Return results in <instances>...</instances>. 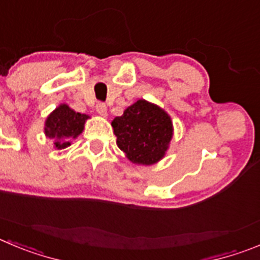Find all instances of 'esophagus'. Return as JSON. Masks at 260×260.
Segmentation results:
<instances>
[{
    "instance_id": "obj_1",
    "label": "esophagus",
    "mask_w": 260,
    "mask_h": 260,
    "mask_svg": "<svg viewBox=\"0 0 260 260\" xmlns=\"http://www.w3.org/2000/svg\"><path fill=\"white\" fill-rule=\"evenodd\" d=\"M95 108H96V112L99 114H101V116H104V117H106L107 116V106L104 103H102V102H99V103L96 104V107H95Z\"/></svg>"
}]
</instances>
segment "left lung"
<instances>
[{
	"mask_svg": "<svg viewBox=\"0 0 260 260\" xmlns=\"http://www.w3.org/2000/svg\"><path fill=\"white\" fill-rule=\"evenodd\" d=\"M117 146L133 164L152 165L162 158L173 137L169 114L148 102L138 101L112 121Z\"/></svg>",
	"mask_w": 260,
	"mask_h": 260,
	"instance_id": "obj_1",
	"label": "left lung"
}]
</instances>
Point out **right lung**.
Here are the masks:
<instances>
[{"mask_svg":"<svg viewBox=\"0 0 260 260\" xmlns=\"http://www.w3.org/2000/svg\"><path fill=\"white\" fill-rule=\"evenodd\" d=\"M89 116L75 112L67 104H61L47 117L45 123L46 137L55 140V148L61 149L71 146L70 140L80 135L83 130L85 121Z\"/></svg>","mask_w":260,"mask_h":260,"instance_id":"right-lung-1","label":"right lung"}]
</instances>
